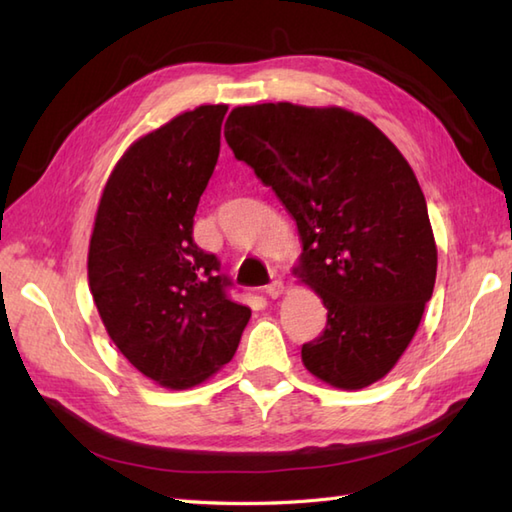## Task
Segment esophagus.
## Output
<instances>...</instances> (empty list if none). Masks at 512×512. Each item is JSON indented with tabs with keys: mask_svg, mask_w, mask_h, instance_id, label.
Returning a JSON list of instances; mask_svg holds the SVG:
<instances>
[{
	"mask_svg": "<svg viewBox=\"0 0 512 512\" xmlns=\"http://www.w3.org/2000/svg\"><path fill=\"white\" fill-rule=\"evenodd\" d=\"M284 281H279V279H275V281H270V284L266 286V295L270 297V299H279L281 295H284Z\"/></svg>",
	"mask_w": 512,
	"mask_h": 512,
	"instance_id": "esophagus-1",
	"label": "esophagus"
}]
</instances>
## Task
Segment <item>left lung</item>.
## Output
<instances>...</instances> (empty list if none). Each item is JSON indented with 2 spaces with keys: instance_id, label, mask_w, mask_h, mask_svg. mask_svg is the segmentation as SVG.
Wrapping results in <instances>:
<instances>
[{
  "instance_id": "1",
  "label": "left lung",
  "mask_w": 512,
  "mask_h": 512,
  "mask_svg": "<svg viewBox=\"0 0 512 512\" xmlns=\"http://www.w3.org/2000/svg\"><path fill=\"white\" fill-rule=\"evenodd\" d=\"M237 160L297 222L292 270L328 308L301 347L312 376L363 389L387 376L433 295L438 248L416 173L398 147L343 107L242 105L224 125Z\"/></svg>"
}]
</instances>
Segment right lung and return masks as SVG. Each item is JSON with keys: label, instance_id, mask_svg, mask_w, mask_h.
<instances>
[{"label": "right lung", "instance_id": "obj_1", "mask_svg": "<svg viewBox=\"0 0 512 512\" xmlns=\"http://www.w3.org/2000/svg\"><path fill=\"white\" fill-rule=\"evenodd\" d=\"M228 105H200L140 136L107 178L88 253L107 334L140 374L189 389L231 361L250 310L215 255L193 242V215L220 156Z\"/></svg>", "mask_w": 512, "mask_h": 512}]
</instances>
